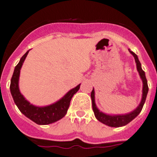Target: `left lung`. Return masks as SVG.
Wrapping results in <instances>:
<instances>
[{"instance_id": "left-lung-1", "label": "left lung", "mask_w": 157, "mask_h": 157, "mask_svg": "<svg viewBox=\"0 0 157 157\" xmlns=\"http://www.w3.org/2000/svg\"><path fill=\"white\" fill-rule=\"evenodd\" d=\"M130 53L134 56L135 61L136 63V68L139 72L140 76L143 82V89H142V98L141 101L140 105H138V107L134 110V111L131 112L129 113L124 114V115H108L105 113H102L97 109L96 103H95V92L94 89H93L92 93H91V98H92V104H93V110L94 112V115L97 120L100 122L105 124L106 125L110 126V127H121V126H124L126 124L131 122L134 118L137 117L139 115V113L141 112L142 109H143L144 104L145 102L146 97H147V94L148 92V81L146 79L145 73L143 71L141 68V64L140 62L139 59H138L137 55L134 53L132 51L128 49Z\"/></svg>"}]
</instances>
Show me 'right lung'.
Segmentation results:
<instances>
[{
	"instance_id": "add662e5",
	"label": "right lung",
	"mask_w": 157,
	"mask_h": 157,
	"mask_svg": "<svg viewBox=\"0 0 157 157\" xmlns=\"http://www.w3.org/2000/svg\"><path fill=\"white\" fill-rule=\"evenodd\" d=\"M29 51H27L26 53L22 56L19 63L17 64L14 69L13 74L12 76L11 84H10V92L12 97L13 98L16 105L17 106L21 113L33 121L37 124H49L59 121L66 115L68 109L70 105V101L73 95L79 90L80 85H78L74 89L68 91L62 98L56 101L52 105L44 106V107H37L30 104L19 90V76L21 68L22 67L24 61Z\"/></svg>"
}]
</instances>
